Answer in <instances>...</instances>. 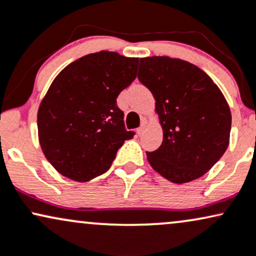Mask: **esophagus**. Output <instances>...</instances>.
<instances>
[{"instance_id":"obj_1","label":"esophagus","mask_w":256,"mask_h":256,"mask_svg":"<svg viewBox=\"0 0 256 256\" xmlns=\"http://www.w3.org/2000/svg\"><path fill=\"white\" fill-rule=\"evenodd\" d=\"M144 130H145V124H142V126H140V127L139 128H138V135H139V136H140V135H142V133H144Z\"/></svg>"}]
</instances>
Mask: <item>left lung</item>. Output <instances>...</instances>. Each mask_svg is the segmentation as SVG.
Here are the masks:
<instances>
[{
    "label": "left lung",
    "mask_w": 256,
    "mask_h": 256,
    "mask_svg": "<svg viewBox=\"0 0 256 256\" xmlns=\"http://www.w3.org/2000/svg\"><path fill=\"white\" fill-rule=\"evenodd\" d=\"M138 79L152 92L163 142L146 152L151 166L174 183L199 178L229 146L231 112L211 78L180 58H140Z\"/></svg>",
    "instance_id": "1"
}]
</instances>
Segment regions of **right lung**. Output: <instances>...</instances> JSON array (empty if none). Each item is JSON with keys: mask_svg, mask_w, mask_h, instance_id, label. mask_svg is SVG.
<instances>
[{"mask_svg": "<svg viewBox=\"0 0 256 256\" xmlns=\"http://www.w3.org/2000/svg\"><path fill=\"white\" fill-rule=\"evenodd\" d=\"M138 63L103 50L70 63L52 81L39 105L38 136L63 176L87 182L103 175L124 140L134 136L116 99L136 78Z\"/></svg>", "mask_w": 256, "mask_h": 256, "instance_id": "1", "label": "right lung"}]
</instances>
